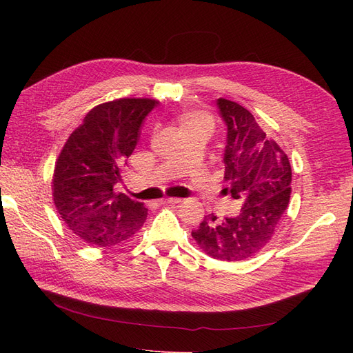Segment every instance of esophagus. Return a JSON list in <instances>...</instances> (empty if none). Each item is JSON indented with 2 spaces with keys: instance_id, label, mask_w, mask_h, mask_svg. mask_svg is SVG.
<instances>
[{
  "instance_id": "esophagus-1",
  "label": "esophagus",
  "mask_w": 353,
  "mask_h": 353,
  "mask_svg": "<svg viewBox=\"0 0 353 353\" xmlns=\"http://www.w3.org/2000/svg\"><path fill=\"white\" fill-rule=\"evenodd\" d=\"M183 200L181 199H175V197H168V199H162L160 200V205H178Z\"/></svg>"
}]
</instances>
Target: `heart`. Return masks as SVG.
I'll return each instance as SVG.
<instances>
[{"label":"heart","mask_w":353,"mask_h":353,"mask_svg":"<svg viewBox=\"0 0 353 353\" xmlns=\"http://www.w3.org/2000/svg\"><path fill=\"white\" fill-rule=\"evenodd\" d=\"M176 123L181 132L199 130L210 134L213 130L212 117L208 113L199 110H185L183 113H179L176 116Z\"/></svg>","instance_id":"obj_1"}]
</instances>
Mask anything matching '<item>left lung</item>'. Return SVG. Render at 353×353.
I'll use <instances>...</instances> for the list:
<instances>
[{
    "label": "left lung",
    "instance_id": "1",
    "mask_svg": "<svg viewBox=\"0 0 353 353\" xmlns=\"http://www.w3.org/2000/svg\"><path fill=\"white\" fill-rule=\"evenodd\" d=\"M216 104L227 125L222 162L228 185L223 193L241 200L243 206L237 216L221 222L206 216L191 236L213 259L243 261L263 249L279 227L290 200L292 166L248 109L225 99Z\"/></svg>",
    "mask_w": 353,
    "mask_h": 353
}]
</instances>
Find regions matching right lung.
I'll return each mask as SVG.
<instances>
[{
	"mask_svg": "<svg viewBox=\"0 0 353 353\" xmlns=\"http://www.w3.org/2000/svg\"><path fill=\"white\" fill-rule=\"evenodd\" d=\"M156 104L152 99H119L95 105L63 145L52 199L63 222L82 241L110 248L131 240L144 225L143 203L116 194L113 187Z\"/></svg>",
	"mask_w": 353,
	"mask_h": 353,
	"instance_id": "obj_1",
	"label": "right lung"
}]
</instances>
